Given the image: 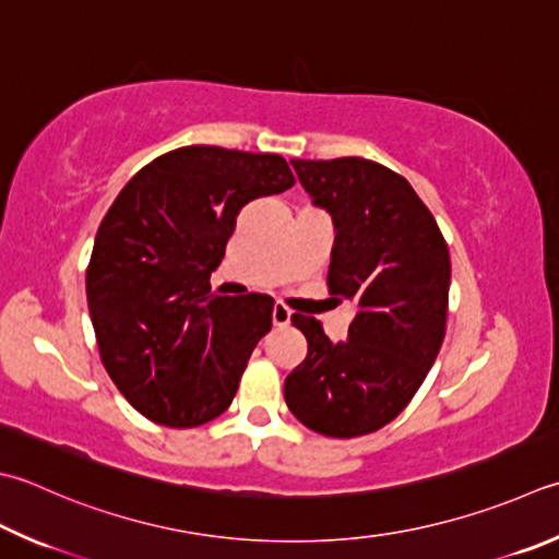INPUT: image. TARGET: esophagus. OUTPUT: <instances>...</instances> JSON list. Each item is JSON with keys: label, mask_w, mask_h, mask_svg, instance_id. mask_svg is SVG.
I'll use <instances>...</instances> for the list:
<instances>
[{"label": "esophagus", "mask_w": 559, "mask_h": 559, "mask_svg": "<svg viewBox=\"0 0 559 559\" xmlns=\"http://www.w3.org/2000/svg\"><path fill=\"white\" fill-rule=\"evenodd\" d=\"M289 321H292V311L287 307H282V304H275V307H272V323L287 325Z\"/></svg>", "instance_id": "1"}]
</instances>
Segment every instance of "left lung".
I'll return each instance as SVG.
<instances>
[{
    "instance_id": "1",
    "label": "left lung",
    "mask_w": 559,
    "mask_h": 559,
    "mask_svg": "<svg viewBox=\"0 0 559 559\" xmlns=\"http://www.w3.org/2000/svg\"><path fill=\"white\" fill-rule=\"evenodd\" d=\"M311 204L333 221L329 289L357 307L345 341L294 313L309 353L284 379V402L321 436L355 438L394 420L445 338L450 252L402 175L365 157L292 160Z\"/></svg>"
}]
</instances>
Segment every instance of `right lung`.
<instances>
[{
	"label": "right lung",
	"mask_w": 559,
	"mask_h": 559,
	"mask_svg": "<svg viewBox=\"0 0 559 559\" xmlns=\"http://www.w3.org/2000/svg\"><path fill=\"white\" fill-rule=\"evenodd\" d=\"M292 185L280 155L187 145L114 199L87 267L90 319L116 389L145 418L194 428L234 402L275 301L218 297L209 277L240 209Z\"/></svg>",
	"instance_id": "1"
}]
</instances>
